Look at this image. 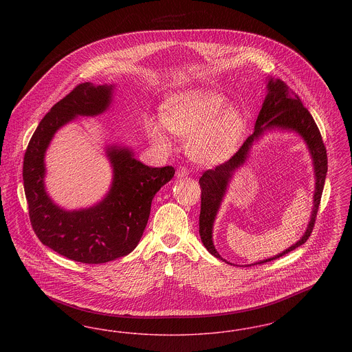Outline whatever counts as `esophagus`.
<instances>
[{"instance_id": "34e87169", "label": "esophagus", "mask_w": 352, "mask_h": 352, "mask_svg": "<svg viewBox=\"0 0 352 352\" xmlns=\"http://www.w3.org/2000/svg\"><path fill=\"white\" fill-rule=\"evenodd\" d=\"M175 175H177V178H184V177H187V175H188V170L184 168V166H181V168H177Z\"/></svg>"}]
</instances>
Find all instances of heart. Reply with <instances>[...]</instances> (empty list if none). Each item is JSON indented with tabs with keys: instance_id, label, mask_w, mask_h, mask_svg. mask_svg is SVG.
<instances>
[{
	"instance_id": "1",
	"label": "heart",
	"mask_w": 352,
	"mask_h": 352,
	"mask_svg": "<svg viewBox=\"0 0 352 352\" xmlns=\"http://www.w3.org/2000/svg\"><path fill=\"white\" fill-rule=\"evenodd\" d=\"M245 131L244 112L214 88L177 92L162 105L161 118L146 121V134L157 148H171L170 132L188 137L191 157L208 166L230 161L239 151Z\"/></svg>"
}]
</instances>
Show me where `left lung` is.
<instances>
[{"label": "left lung", "instance_id": "left-lung-1", "mask_svg": "<svg viewBox=\"0 0 352 352\" xmlns=\"http://www.w3.org/2000/svg\"><path fill=\"white\" fill-rule=\"evenodd\" d=\"M265 84H267V95L263 102L261 111L256 120L253 133L245 140L243 146L230 161H227L220 166H217L214 170H207L199 179L201 187V215H199V234H201V243L212 256L228 263L226 258H223L219 254V252L214 245L212 232H214L215 220L218 217L221 203L224 201L227 191L230 188V184L234 179V173L248 162L251 157L252 148L257 142H260L267 133L281 132V133L297 134L306 145V149L311 158L314 181H316L314 194H313V208H311L310 220L307 223L305 232L294 244H292L284 251L277 253L276 256H272L252 264L240 265V267L264 264L301 247L313 231L326 174H327V154L322 141V135L319 133L318 126L314 118L303 107L301 99L292 89H289V87L280 79H273L270 76H267Z\"/></svg>", "mask_w": 352, "mask_h": 352}]
</instances>
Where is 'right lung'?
Returning a JSON list of instances; mask_svg holds the SVG:
<instances>
[{"label":"right lung","mask_w":352,"mask_h":352,"mask_svg":"<svg viewBox=\"0 0 352 352\" xmlns=\"http://www.w3.org/2000/svg\"><path fill=\"white\" fill-rule=\"evenodd\" d=\"M116 84H79L41 120L23 160V187L34 232L52 251L83 264H102L134 251L148 224L151 201L170 182L173 166L151 168L134 157L131 146H105L112 182L100 201L66 210L52 201L46 188V153L54 135L79 118L105 113Z\"/></svg>","instance_id":"right-lung-1"}]
</instances>
